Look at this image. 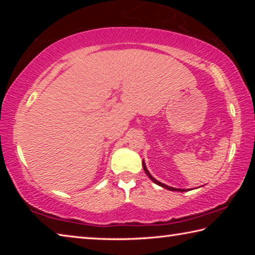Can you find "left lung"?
I'll return each instance as SVG.
<instances>
[{"label":"left lung","instance_id":"8db88e82","mask_svg":"<svg viewBox=\"0 0 255 255\" xmlns=\"http://www.w3.org/2000/svg\"><path fill=\"white\" fill-rule=\"evenodd\" d=\"M143 169H144V171H145V173L148 175V178L153 181L154 183H156L157 185H161V187H163V188H165V189H167V190H170V191H181V192H183V191H185V190H183V189H176V188H172V187H169V185H166V184H164V183H162V182H159V181H157L156 179H154L152 175H150V173L148 172V170L146 169V165H145V162L143 161Z\"/></svg>","mask_w":255,"mask_h":255}]
</instances>
